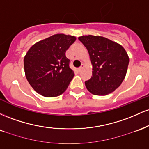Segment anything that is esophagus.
<instances>
[{
  "mask_svg": "<svg viewBox=\"0 0 149 149\" xmlns=\"http://www.w3.org/2000/svg\"><path fill=\"white\" fill-rule=\"evenodd\" d=\"M83 67H84V65H83V64H82L81 66H80V67L78 68V71H79V72H80V71H81V70L83 69Z\"/></svg>",
  "mask_w": 149,
  "mask_h": 149,
  "instance_id": "34e87169",
  "label": "esophagus"
}]
</instances>
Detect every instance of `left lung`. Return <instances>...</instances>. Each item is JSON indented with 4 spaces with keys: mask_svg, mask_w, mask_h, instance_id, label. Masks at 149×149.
Instances as JSON below:
<instances>
[{
    "mask_svg": "<svg viewBox=\"0 0 149 149\" xmlns=\"http://www.w3.org/2000/svg\"><path fill=\"white\" fill-rule=\"evenodd\" d=\"M79 40L88 49L93 71L85 82L90 92L95 95H107L117 89L123 81L129 57L119 44L102 36H83Z\"/></svg>",
    "mask_w": 149,
    "mask_h": 149,
    "instance_id": "8db88e82",
    "label": "left lung"
}]
</instances>
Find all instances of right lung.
Returning <instances> with one entry per match:
<instances>
[{
    "instance_id": "add662e5",
    "label": "right lung",
    "mask_w": 149,
    "mask_h": 149,
    "mask_svg": "<svg viewBox=\"0 0 149 149\" xmlns=\"http://www.w3.org/2000/svg\"><path fill=\"white\" fill-rule=\"evenodd\" d=\"M76 37L55 34L36 42L24 59L26 78L36 92L46 97H57L67 89L74 76L66 51Z\"/></svg>"
}]
</instances>
